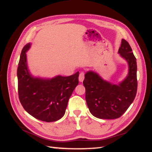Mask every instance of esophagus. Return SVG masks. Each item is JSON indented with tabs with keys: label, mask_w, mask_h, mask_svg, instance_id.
Listing matches in <instances>:
<instances>
[{
	"label": "esophagus",
	"mask_w": 152,
	"mask_h": 152,
	"mask_svg": "<svg viewBox=\"0 0 152 152\" xmlns=\"http://www.w3.org/2000/svg\"><path fill=\"white\" fill-rule=\"evenodd\" d=\"M83 80H84V72H81L79 75V81L80 82H82Z\"/></svg>",
	"instance_id": "1"
}]
</instances>
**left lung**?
I'll list each match as a JSON object with an SVG mask.
<instances>
[{
  "label": "left lung",
  "instance_id": "left-lung-1",
  "mask_svg": "<svg viewBox=\"0 0 152 152\" xmlns=\"http://www.w3.org/2000/svg\"><path fill=\"white\" fill-rule=\"evenodd\" d=\"M118 53L126 60L129 72L118 84L103 80L99 74L90 70L85 74L83 83L86 100L90 112L99 119H117L124 114L133 102L137 91V59L127 41L121 40Z\"/></svg>",
  "mask_w": 152,
  "mask_h": 152
}]
</instances>
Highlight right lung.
<instances>
[{
  "mask_svg": "<svg viewBox=\"0 0 152 152\" xmlns=\"http://www.w3.org/2000/svg\"><path fill=\"white\" fill-rule=\"evenodd\" d=\"M28 43L23 48L18 67L19 99L25 111L39 120L53 122L64 115L68 101L78 84L79 72L69 76L52 78L34 77L28 69L26 52Z\"/></svg>",
  "mask_w": 152,
  "mask_h": 152,
  "instance_id": "1",
  "label": "right lung"
}]
</instances>
